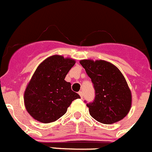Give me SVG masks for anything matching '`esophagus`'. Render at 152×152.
Listing matches in <instances>:
<instances>
[{
    "label": "esophagus",
    "instance_id": "esophagus-1",
    "mask_svg": "<svg viewBox=\"0 0 152 152\" xmlns=\"http://www.w3.org/2000/svg\"><path fill=\"white\" fill-rule=\"evenodd\" d=\"M78 94H79V95L81 96V98H83V96H84V94H83V92L82 91H79Z\"/></svg>",
    "mask_w": 152,
    "mask_h": 152
}]
</instances>
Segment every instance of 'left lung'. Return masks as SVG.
Wrapping results in <instances>:
<instances>
[{
    "mask_svg": "<svg viewBox=\"0 0 152 152\" xmlns=\"http://www.w3.org/2000/svg\"><path fill=\"white\" fill-rule=\"evenodd\" d=\"M80 64L95 91L94 101L87 103L91 116L107 124L124 118L132 106V93L118 68L102 60H81Z\"/></svg>",
    "mask_w": 152,
    "mask_h": 152,
    "instance_id": "8db88e82",
    "label": "left lung"
}]
</instances>
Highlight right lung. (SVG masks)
<instances>
[{"label":"right lung","instance_id":"1","mask_svg":"<svg viewBox=\"0 0 152 152\" xmlns=\"http://www.w3.org/2000/svg\"><path fill=\"white\" fill-rule=\"evenodd\" d=\"M75 64L73 59L54 55L37 67L24 97L26 109L35 120L53 122L66 113L74 100L80 98L64 80Z\"/></svg>","mask_w":152,"mask_h":152}]
</instances>
